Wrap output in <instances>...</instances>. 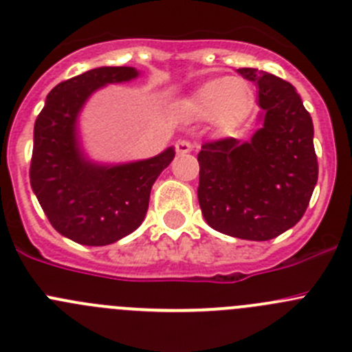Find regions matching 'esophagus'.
<instances>
[{
    "instance_id": "34e87169",
    "label": "esophagus",
    "mask_w": 352,
    "mask_h": 352,
    "mask_svg": "<svg viewBox=\"0 0 352 352\" xmlns=\"http://www.w3.org/2000/svg\"><path fill=\"white\" fill-rule=\"evenodd\" d=\"M175 151H177V154L191 153V151H192V144L189 142V140H179V142L175 144Z\"/></svg>"
}]
</instances>
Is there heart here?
Returning <instances> with one entry per match:
<instances>
[{
	"instance_id": "obj_1",
	"label": "heart",
	"mask_w": 352,
	"mask_h": 352,
	"mask_svg": "<svg viewBox=\"0 0 352 352\" xmlns=\"http://www.w3.org/2000/svg\"><path fill=\"white\" fill-rule=\"evenodd\" d=\"M254 90L243 78H213L189 94L184 107L196 120H206L222 133H234L254 107Z\"/></svg>"
}]
</instances>
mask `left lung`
<instances>
[{"mask_svg": "<svg viewBox=\"0 0 352 352\" xmlns=\"http://www.w3.org/2000/svg\"><path fill=\"white\" fill-rule=\"evenodd\" d=\"M257 87L258 128L250 140L201 146L198 201L206 224L222 234L267 241L294 228L318 182L314 128L288 81L238 69Z\"/></svg>", "mask_w": 352, "mask_h": 352, "instance_id": "obj_1", "label": "left lung"}]
</instances>
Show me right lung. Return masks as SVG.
<instances>
[{
    "instance_id": "obj_1",
    "label": "right lung",
    "mask_w": 352,
    "mask_h": 352,
    "mask_svg": "<svg viewBox=\"0 0 352 352\" xmlns=\"http://www.w3.org/2000/svg\"><path fill=\"white\" fill-rule=\"evenodd\" d=\"M135 67H97L58 83L34 123L31 187L55 231L87 246H106L146 219L153 184L175 147L147 160L98 163L85 151L80 114L100 88L137 80Z\"/></svg>"
}]
</instances>
